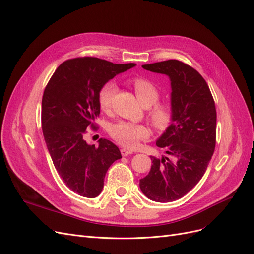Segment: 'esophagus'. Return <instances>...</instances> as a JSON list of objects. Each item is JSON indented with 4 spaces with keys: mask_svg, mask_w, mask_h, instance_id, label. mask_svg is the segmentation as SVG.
Segmentation results:
<instances>
[{
    "mask_svg": "<svg viewBox=\"0 0 254 254\" xmlns=\"http://www.w3.org/2000/svg\"><path fill=\"white\" fill-rule=\"evenodd\" d=\"M121 153H122L123 157H127V156H129V155H131L132 151L129 150V149H126V148H122V149H121Z\"/></svg>",
    "mask_w": 254,
    "mask_h": 254,
    "instance_id": "34e87169",
    "label": "esophagus"
}]
</instances>
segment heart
Segmentation results:
<instances>
[{
	"label": "heart",
	"mask_w": 254,
	"mask_h": 254,
	"mask_svg": "<svg viewBox=\"0 0 254 254\" xmlns=\"http://www.w3.org/2000/svg\"><path fill=\"white\" fill-rule=\"evenodd\" d=\"M131 83L139 102L144 107H149L148 119L151 125L157 130H165L172 124L174 119L172 104L168 102H158L160 91L151 81L145 78H134ZM115 91L117 86L112 81L105 83L99 90L98 106L102 111L107 112L110 109ZM109 133L112 139L123 147L133 149L139 146L140 142L148 139L150 130L144 124L119 122L110 127Z\"/></svg>",
	"instance_id": "obj_1"
}]
</instances>
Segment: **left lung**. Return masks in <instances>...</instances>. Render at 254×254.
Returning a JSON list of instances; mask_svg holds the SVG:
<instances>
[{
	"mask_svg": "<svg viewBox=\"0 0 254 254\" xmlns=\"http://www.w3.org/2000/svg\"><path fill=\"white\" fill-rule=\"evenodd\" d=\"M142 66L170 77L174 119L157 141L171 159L150 157L151 168L140 188L153 201H175L200 181L209 165L216 144V108L209 86L194 67L176 59Z\"/></svg>",
	"mask_w": 254,
	"mask_h": 254,
	"instance_id": "1",
	"label": "left lung"
}]
</instances>
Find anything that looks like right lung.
<instances>
[{
	"instance_id": "add662e5",
	"label": "right lung",
	"mask_w": 254,
	"mask_h": 254,
	"mask_svg": "<svg viewBox=\"0 0 254 254\" xmlns=\"http://www.w3.org/2000/svg\"><path fill=\"white\" fill-rule=\"evenodd\" d=\"M134 65L95 57L68 59L56 68L44 89L41 124L45 144L61 179L80 196L94 198L101 194L107 171L122 158L111 141L99 139L95 147L83 136L88 128H96L101 113L99 90Z\"/></svg>"
}]
</instances>
